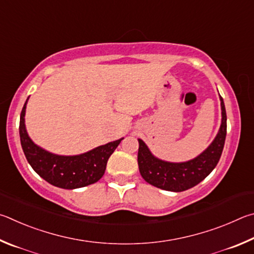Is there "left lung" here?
<instances>
[{"label":"left lung","mask_w":254,"mask_h":254,"mask_svg":"<svg viewBox=\"0 0 254 254\" xmlns=\"http://www.w3.org/2000/svg\"><path fill=\"white\" fill-rule=\"evenodd\" d=\"M220 95V93H219ZM221 101V126L212 143L190 161L168 162L155 156L144 140L138 138L139 173L148 184L170 192H183L210 175L214 170L223 152L226 137V111L223 98Z\"/></svg>","instance_id":"left-lung-1"}]
</instances>
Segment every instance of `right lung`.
Wrapping results in <instances>:
<instances>
[{
    "mask_svg": "<svg viewBox=\"0 0 254 254\" xmlns=\"http://www.w3.org/2000/svg\"><path fill=\"white\" fill-rule=\"evenodd\" d=\"M26 99L20 116V139L31 167L44 181L57 188L74 190L96 183L105 174L110 155L124 138L100 145L79 155H58L40 147L31 139L25 127Z\"/></svg>",
    "mask_w": 254,
    "mask_h": 254,
    "instance_id": "add662e5",
    "label": "right lung"
}]
</instances>
